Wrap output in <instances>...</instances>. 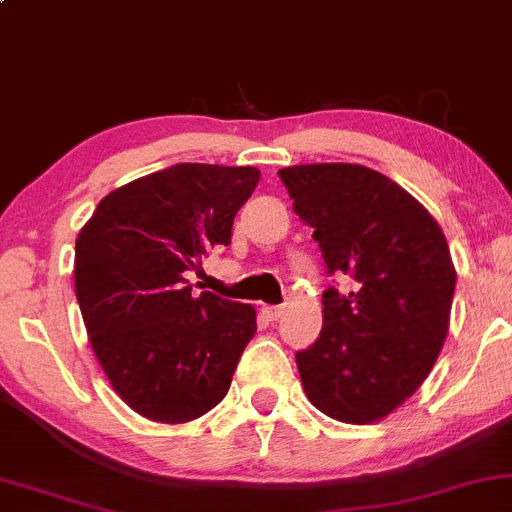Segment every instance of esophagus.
<instances>
[{
  "mask_svg": "<svg viewBox=\"0 0 512 512\" xmlns=\"http://www.w3.org/2000/svg\"><path fill=\"white\" fill-rule=\"evenodd\" d=\"M262 315L269 319V322H276L283 315V305H264L262 307Z\"/></svg>",
  "mask_w": 512,
  "mask_h": 512,
  "instance_id": "obj_1",
  "label": "esophagus"
}]
</instances>
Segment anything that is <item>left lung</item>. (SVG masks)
Here are the masks:
<instances>
[{
	"label": "left lung",
	"instance_id": "obj_1",
	"mask_svg": "<svg viewBox=\"0 0 512 512\" xmlns=\"http://www.w3.org/2000/svg\"><path fill=\"white\" fill-rule=\"evenodd\" d=\"M293 209L312 226L326 272L348 295H322L324 326L298 350L310 403L338 422H377L432 372L451 319L455 267L432 214L391 178L360 164L279 171Z\"/></svg>",
	"mask_w": 512,
	"mask_h": 512
}]
</instances>
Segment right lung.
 Returning <instances> with one entry per match:
<instances>
[{
	"label": "right lung",
	"instance_id": "1",
	"mask_svg": "<svg viewBox=\"0 0 512 512\" xmlns=\"http://www.w3.org/2000/svg\"><path fill=\"white\" fill-rule=\"evenodd\" d=\"M257 181L255 166L174 164L112 190L78 233L73 276L92 350L147 420H197L229 393L255 307L193 295L188 272L231 243Z\"/></svg>",
	"mask_w": 512,
	"mask_h": 512
}]
</instances>
